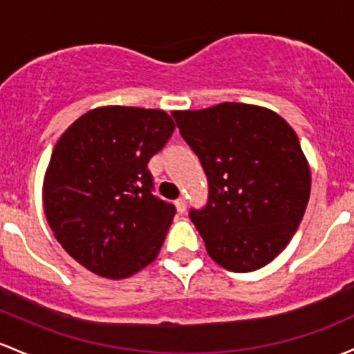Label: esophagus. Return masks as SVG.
I'll return each mask as SVG.
<instances>
[{"label": "esophagus", "mask_w": 354, "mask_h": 354, "mask_svg": "<svg viewBox=\"0 0 354 354\" xmlns=\"http://www.w3.org/2000/svg\"><path fill=\"white\" fill-rule=\"evenodd\" d=\"M174 205H176L178 213H185L186 212V200H185V198H178V200L174 201Z\"/></svg>", "instance_id": "obj_1"}]
</instances>
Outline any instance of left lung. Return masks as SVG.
<instances>
[{
  "label": "left lung",
  "instance_id": "8db88e82",
  "mask_svg": "<svg viewBox=\"0 0 354 354\" xmlns=\"http://www.w3.org/2000/svg\"><path fill=\"white\" fill-rule=\"evenodd\" d=\"M183 139L208 178V203L192 209L208 255L223 269L252 272L290 242L310 195L297 134L274 111L223 102L174 111Z\"/></svg>",
  "mask_w": 354,
  "mask_h": 354
}]
</instances>
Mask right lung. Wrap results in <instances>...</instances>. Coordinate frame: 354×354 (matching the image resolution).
Masks as SVG:
<instances>
[{"instance_id":"obj_1","label":"right lung","mask_w":354,"mask_h":354,"mask_svg":"<svg viewBox=\"0 0 354 354\" xmlns=\"http://www.w3.org/2000/svg\"><path fill=\"white\" fill-rule=\"evenodd\" d=\"M173 131L165 111L107 106L60 136L45 173V216L85 269L118 281L158 257L176 208L153 195L147 162Z\"/></svg>"}]
</instances>
